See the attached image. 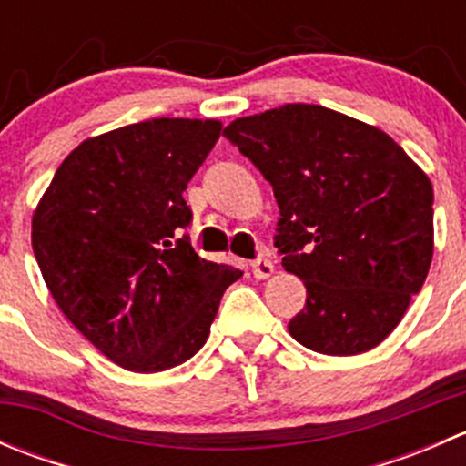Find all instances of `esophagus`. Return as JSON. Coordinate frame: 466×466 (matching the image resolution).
<instances>
[{"mask_svg": "<svg viewBox=\"0 0 466 466\" xmlns=\"http://www.w3.org/2000/svg\"><path fill=\"white\" fill-rule=\"evenodd\" d=\"M250 266H252V275H255L257 279H268V277L275 272V266H272L270 259H255Z\"/></svg>", "mask_w": 466, "mask_h": 466, "instance_id": "esophagus-1", "label": "esophagus"}]
</instances>
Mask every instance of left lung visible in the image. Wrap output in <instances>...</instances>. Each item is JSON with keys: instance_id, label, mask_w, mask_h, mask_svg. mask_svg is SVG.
<instances>
[{"instance_id": "1", "label": "left lung", "mask_w": 466, "mask_h": 466, "mask_svg": "<svg viewBox=\"0 0 466 466\" xmlns=\"http://www.w3.org/2000/svg\"><path fill=\"white\" fill-rule=\"evenodd\" d=\"M223 135L275 191L281 266L307 289L290 336L327 356L380 345L433 261L429 176L377 126L309 103L241 116Z\"/></svg>"}]
</instances>
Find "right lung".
<instances>
[{"label": "right lung", "instance_id": "obj_1", "mask_svg": "<svg viewBox=\"0 0 466 466\" xmlns=\"http://www.w3.org/2000/svg\"><path fill=\"white\" fill-rule=\"evenodd\" d=\"M220 130L218 119L162 116L87 137L33 211V252L58 309L130 372L189 360L243 275L176 237L191 220L182 191Z\"/></svg>", "mask_w": 466, "mask_h": 466}]
</instances>
